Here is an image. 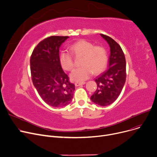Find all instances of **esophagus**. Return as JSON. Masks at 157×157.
<instances>
[{
    "instance_id": "esophagus-1",
    "label": "esophagus",
    "mask_w": 157,
    "mask_h": 157,
    "mask_svg": "<svg viewBox=\"0 0 157 157\" xmlns=\"http://www.w3.org/2000/svg\"><path fill=\"white\" fill-rule=\"evenodd\" d=\"M85 82H75V86H79L82 85H85Z\"/></svg>"
}]
</instances>
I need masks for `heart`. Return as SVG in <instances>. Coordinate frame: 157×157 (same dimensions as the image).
<instances>
[{"label": "heart", "mask_w": 157, "mask_h": 157, "mask_svg": "<svg viewBox=\"0 0 157 157\" xmlns=\"http://www.w3.org/2000/svg\"><path fill=\"white\" fill-rule=\"evenodd\" d=\"M72 53L76 56H82L81 67L73 70L70 74L71 80L82 82L88 79L94 72L98 75L107 67L108 56L106 49L102 46H95L90 41L81 40L70 46ZM59 62L62 67L71 71L74 67L72 55L67 51H62L59 54Z\"/></svg>", "instance_id": "b5f03b06"}]
</instances>
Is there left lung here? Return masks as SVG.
Returning <instances> with one entry per match:
<instances>
[{
  "instance_id": "left-lung-1",
  "label": "left lung",
  "mask_w": 157,
  "mask_h": 157,
  "mask_svg": "<svg viewBox=\"0 0 157 157\" xmlns=\"http://www.w3.org/2000/svg\"><path fill=\"white\" fill-rule=\"evenodd\" d=\"M109 45L110 54L108 69L97 77V89L91 97L97 105L105 107L116 100L124 86L126 78V62L121 46L110 36L100 34Z\"/></svg>"
}]
</instances>
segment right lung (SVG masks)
Segmentation results:
<instances>
[{
	"mask_svg": "<svg viewBox=\"0 0 157 157\" xmlns=\"http://www.w3.org/2000/svg\"><path fill=\"white\" fill-rule=\"evenodd\" d=\"M68 38L52 36L44 39L35 48L30 58L34 86L42 100L56 108L69 104L75 90L59 62V48Z\"/></svg>",
	"mask_w": 157,
	"mask_h": 157,
	"instance_id": "1",
	"label": "right lung"
}]
</instances>
